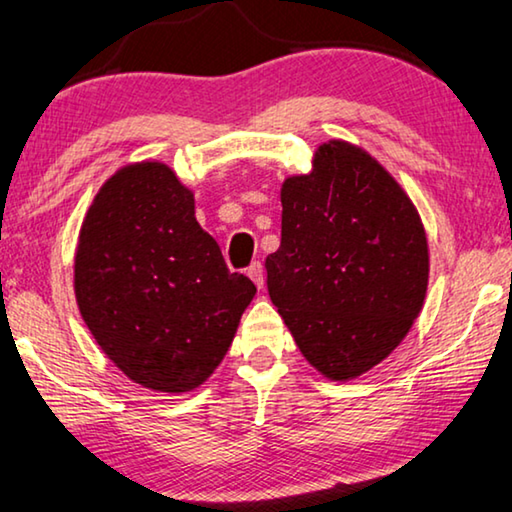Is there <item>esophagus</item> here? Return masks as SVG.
<instances>
[{
  "instance_id": "obj_1",
  "label": "esophagus",
  "mask_w": 512,
  "mask_h": 512,
  "mask_svg": "<svg viewBox=\"0 0 512 512\" xmlns=\"http://www.w3.org/2000/svg\"><path fill=\"white\" fill-rule=\"evenodd\" d=\"M247 274L251 277V281H254V284L258 286V288H263V284H265V277H263V265L261 263H251L249 265V270H247Z\"/></svg>"
}]
</instances>
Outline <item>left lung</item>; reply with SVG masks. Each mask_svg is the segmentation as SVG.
<instances>
[{
    "label": "left lung",
    "instance_id": "obj_1",
    "mask_svg": "<svg viewBox=\"0 0 512 512\" xmlns=\"http://www.w3.org/2000/svg\"><path fill=\"white\" fill-rule=\"evenodd\" d=\"M281 244L265 258L272 305L311 367L351 381L411 330L427 293L420 214L372 154L318 145L311 173L281 184Z\"/></svg>",
    "mask_w": 512,
    "mask_h": 512
}]
</instances>
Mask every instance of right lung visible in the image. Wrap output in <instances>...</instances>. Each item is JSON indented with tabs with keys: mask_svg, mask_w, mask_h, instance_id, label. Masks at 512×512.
I'll return each instance as SVG.
<instances>
[{
	"mask_svg": "<svg viewBox=\"0 0 512 512\" xmlns=\"http://www.w3.org/2000/svg\"><path fill=\"white\" fill-rule=\"evenodd\" d=\"M73 291L101 351L143 388L182 395L210 379L256 286L226 268L194 191L161 161L117 170L78 235Z\"/></svg>",
	"mask_w": 512,
	"mask_h": 512,
	"instance_id": "add662e5",
	"label": "right lung"
}]
</instances>
